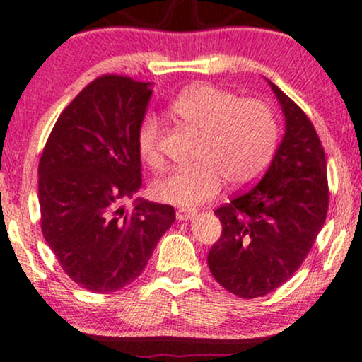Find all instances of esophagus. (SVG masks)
<instances>
[{"label":"esophagus","mask_w":362,"mask_h":362,"mask_svg":"<svg viewBox=\"0 0 362 362\" xmlns=\"http://www.w3.org/2000/svg\"><path fill=\"white\" fill-rule=\"evenodd\" d=\"M194 215H196V211L191 208H180L176 211V218L180 221H188V220H191V218H194Z\"/></svg>","instance_id":"1"}]
</instances>
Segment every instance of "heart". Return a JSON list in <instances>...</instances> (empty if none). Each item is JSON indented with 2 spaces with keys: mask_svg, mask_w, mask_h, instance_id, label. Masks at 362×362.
Returning <instances> with one entry per match:
<instances>
[{
  "mask_svg": "<svg viewBox=\"0 0 362 362\" xmlns=\"http://www.w3.org/2000/svg\"><path fill=\"white\" fill-rule=\"evenodd\" d=\"M169 110L191 131L202 134L193 169L173 171L158 177L151 193L163 203L193 208L213 199L225 181L240 189L255 182L269 166L279 141L274 110L257 99L238 95L215 86L182 90ZM163 124L153 112L142 115L137 126V149L149 168L163 166L159 142Z\"/></svg>",
  "mask_w": 362,
  "mask_h": 362,
  "instance_id": "b5f03b06",
  "label": "heart"
}]
</instances>
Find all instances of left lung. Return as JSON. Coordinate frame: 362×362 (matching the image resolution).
<instances>
[{
  "label": "left lung",
  "instance_id": "1",
  "mask_svg": "<svg viewBox=\"0 0 362 362\" xmlns=\"http://www.w3.org/2000/svg\"><path fill=\"white\" fill-rule=\"evenodd\" d=\"M267 82L285 117L282 142L260 182L215 209L223 231L208 253L216 282L242 298L263 297L296 274L329 208L317 132L296 102Z\"/></svg>",
  "mask_w": 362,
  "mask_h": 362
}]
</instances>
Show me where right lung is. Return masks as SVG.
<instances>
[{
    "label": "right lung",
    "mask_w": 362,
    "mask_h": 362,
    "mask_svg": "<svg viewBox=\"0 0 362 362\" xmlns=\"http://www.w3.org/2000/svg\"><path fill=\"white\" fill-rule=\"evenodd\" d=\"M151 83L102 75L65 107L38 164L42 231L62 269L80 287L109 293L137 279L174 208L137 198L142 186L137 126Z\"/></svg>",
    "instance_id": "1"
}]
</instances>
